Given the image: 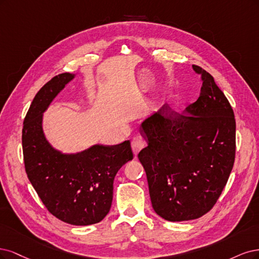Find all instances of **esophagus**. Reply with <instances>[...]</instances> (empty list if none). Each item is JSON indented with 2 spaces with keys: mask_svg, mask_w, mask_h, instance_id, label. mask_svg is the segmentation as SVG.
Instances as JSON below:
<instances>
[{
  "mask_svg": "<svg viewBox=\"0 0 259 259\" xmlns=\"http://www.w3.org/2000/svg\"><path fill=\"white\" fill-rule=\"evenodd\" d=\"M145 146V141L142 139L141 137H135L131 141V147H132V151L133 154L136 156L139 154V152L141 149H143Z\"/></svg>",
  "mask_w": 259,
  "mask_h": 259,
  "instance_id": "34e87169",
  "label": "esophagus"
}]
</instances>
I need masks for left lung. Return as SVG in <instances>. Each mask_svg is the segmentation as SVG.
Wrapping results in <instances>:
<instances>
[{"mask_svg": "<svg viewBox=\"0 0 259 259\" xmlns=\"http://www.w3.org/2000/svg\"><path fill=\"white\" fill-rule=\"evenodd\" d=\"M202 86L183 114L163 105L141 122L139 153L155 212L170 222L201 218L218 201L235 162L236 119L214 78L198 65Z\"/></svg>", "mask_w": 259, "mask_h": 259, "instance_id": "8db88e82", "label": "left lung"}]
</instances>
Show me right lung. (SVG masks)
I'll return each instance as SVG.
<instances>
[{"label": "right lung", "mask_w": 259, "mask_h": 259, "mask_svg": "<svg viewBox=\"0 0 259 259\" xmlns=\"http://www.w3.org/2000/svg\"><path fill=\"white\" fill-rule=\"evenodd\" d=\"M74 78L72 73L57 75L36 94L23 121L22 151L28 179L47 210L64 223L87 226L110 212L115 175L133 154L130 141L95 144L73 154L49 143L43 114Z\"/></svg>", "instance_id": "right-lung-1"}]
</instances>
